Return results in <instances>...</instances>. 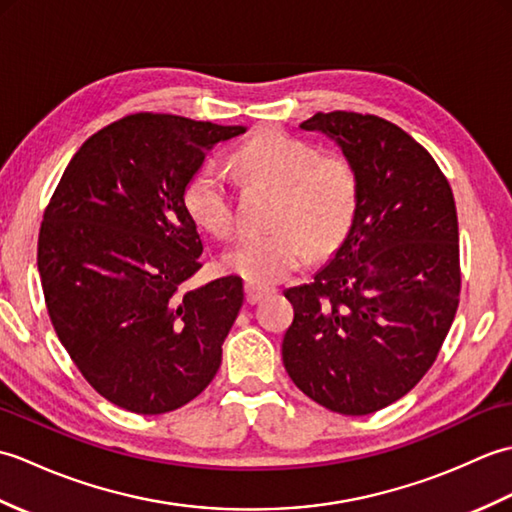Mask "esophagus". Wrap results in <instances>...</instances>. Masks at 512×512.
Returning <instances> with one entry per match:
<instances>
[{
  "label": "esophagus",
  "instance_id": "esophagus-1",
  "mask_svg": "<svg viewBox=\"0 0 512 512\" xmlns=\"http://www.w3.org/2000/svg\"><path fill=\"white\" fill-rule=\"evenodd\" d=\"M246 301L250 303V306H255V303L262 301L264 297L270 295L268 288H262V286H255V284H246Z\"/></svg>",
  "mask_w": 512,
  "mask_h": 512
}]
</instances>
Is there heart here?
<instances>
[{"instance_id": "heart-1", "label": "heart", "mask_w": 512, "mask_h": 512, "mask_svg": "<svg viewBox=\"0 0 512 512\" xmlns=\"http://www.w3.org/2000/svg\"><path fill=\"white\" fill-rule=\"evenodd\" d=\"M246 180L277 189L268 231L246 233L224 250L222 264L248 284L270 286L286 279L308 255L325 257L341 246L354 222L358 178L341 156H319L306 140L264 129L233 154ZM193 222L213 235L233 231L231 191L222 169L204 162L184 189Z\"/></svg>"}]
</instances>
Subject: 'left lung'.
<instances>
[{"mask_svg": "<svg viewBox=\"0 0 512 512\" xmlns=\"http://www.w3.org/2000/svg\"><path fill=\"white\" fill-rule=\"evenodd\" d=\"M334 140L358 178L350 233L312 284L284 295L295 319L284 367L303 394L367 416L418 385L460 301L458 213L422 145L372 114H314L299 125Z\"/></svg>", "mask_w": 512, "mask_h": 512, "instance_id": "8db88e82", "label": "left lung"}]
</instances>
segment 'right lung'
Masks as SVG:
<instances>
[{
	"label": "right lung",
	"mask_w": 512,
	"mask_h": 512,
	"mask_svg": "<svg viewBox=\"0 0 512 512\" xmlns=\"http://www.w3.org/2000/svg\"><path fill=\"white\" fill-rule=\"evenodd\" d=\"M171 114H132L90 136L43 215L37 266L50 321L85 380L114 405L156 416L211 383L244 303L231 275L202 268L184 206L209 151L244 134Z\"/></svg>",
	"instance_id": "1"
}]
</instances>
